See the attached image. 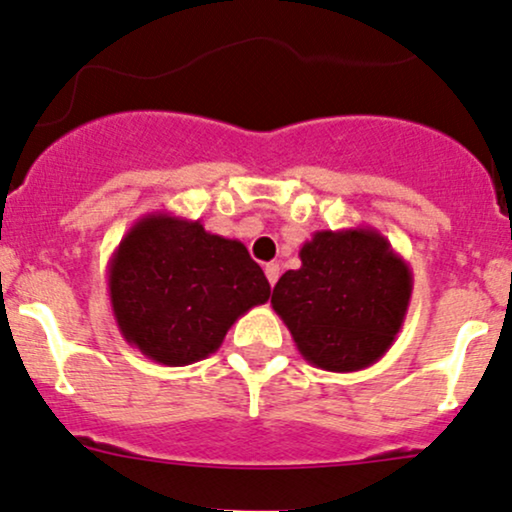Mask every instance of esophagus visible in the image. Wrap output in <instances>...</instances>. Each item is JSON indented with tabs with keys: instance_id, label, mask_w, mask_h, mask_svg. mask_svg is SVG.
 <instances>
[{
	"instance_id": "obj_1",
	"label": "esophagus",
	"mask_w": 512,
	"mask_h": 512,
	"mask_svg": "<svg viewBox=\"0 0 512 512\" xmlns=\"http://www.w3.org/2000/svg\"><path fill=\"white\" fill-rule=\"evenodd\" d=\"M263 271H266V278H268V283H271V287L278 283V278H280V266H278V263H268V266L263 268Z\"/></svg>"
}]
</instances>
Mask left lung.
<instances>
[{"label":"left lung","mask_w":512,"mask_h":512,"mask_svg":"<svg viewBox=\"0 0 512 512\" xmlns=\"http://www.w3.org/2000/svg\"><path fill=\"white\" fill-rule=\"evenodd\" d=\"M283 273L271 304L309 365L358 372L392 348L409 312L413 273L375 227L321 229Z\"/></svg>","instance_id":"8db88e82"}]
</instances>
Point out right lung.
Instances as JSON below:
<instances>
[{
  "label": "right lung",
  "mask_w": 512,
  "mask_h": 512,
  "mask_svg": "<svg viewBox=\"0 0 512 512\" xmlns=\"http://www.w3.org/2000/svg\"><path fill=\"white\" fill-rule=\"evenodd\" d=\"M108 297L118 331L159 365L208 358L271 285L239 239L205 232L200 220L149 212L108 261Z\"/></svg>",
  "instance_id": "add662e5"
}]
</instances>
